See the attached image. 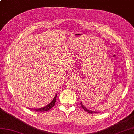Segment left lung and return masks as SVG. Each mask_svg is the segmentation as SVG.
Returning <instances> with one entry per match:
<instances>
[{
    "mask_svg": "<svg viewBox=\"0 0 134 134\" xmlns=\"http://www.w3.org/2000/svg\"><path fill=\"white\" fill-rule=\"evenodd\" d=\"M80 104H81V106H82V107L83 108V110H85L86 111V112H87L88 113H90V114H93V113H97V112H95V111H91V110H88L87 108H86L83 105H82V102H81V103H80Z\"/></svg>",
    "mask_w": 134,
    "mask_h": 134,
    "instance_id": "8db88e82",
    "label": "left lung"
}]
</instances>
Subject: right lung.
Returning a JSON list of instances; mask_svg holds the SVG:
<instances>
[{"instance_id":"add662e5","label":"right lung","mask_w":134,"mask_h":134,"mask_svg":"<svg viewBox=\"0 0 134 134\" xmlns=\"http://www.w3.org/2000/svg\"><path fill=\"white\" fill-rule=\"evenodd\" d=\"M57 94L56 96H55L54 98H53V99L52 100V102L49 103L48 104V105L46 106L43 107H41V108L40 109H32L34 111H38V112H44V111H47L49 110L52 107H53L55 105V103H56V97H57ZM32 110V109H31Z\"/></svg>"}]
</instances>
